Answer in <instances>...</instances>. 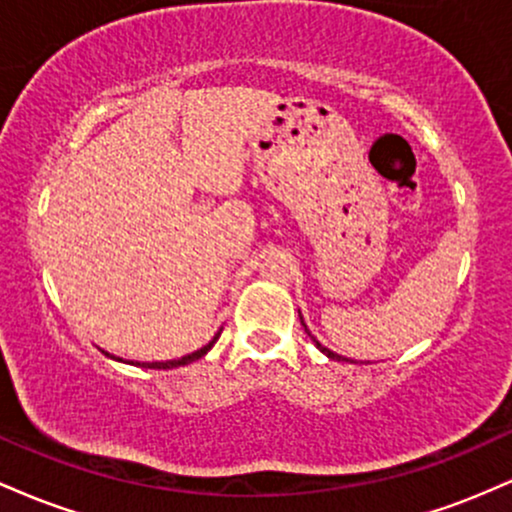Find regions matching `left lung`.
Wrapping results in <instances>:
<instances>
[{"mask_svg":"<svg viewBox=\"0 0 512 512\" xmlns=\"http://www.w3.org/2000/svg\"><path fill=\"white\" fill-rule=\"evenodd\" d=\"M301 322H303V317H301ZM303 327H305V322H303ZM305 332H308V337H310V339H313V342H315V346H317V349H320V351H322V354H325L327 358H334V361H349V358H344V356L334 354V351H330V349H327V346H322L320 342H317V339L313 337V334H310V330H308V327H305Z\"/></svg>","mask_w":512,"mask_h":512,"instance_id":"1","label":"left lung"}]
</instances>
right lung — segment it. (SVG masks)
Here are the masks:
<instances>
[{
	"label": "right lung",
	"mask_w": 512,
	"mask_h": 512,
	"mask_svg": "<svg viewBox=\"0 0 512 512\" xmlns=\"http://www.w3.org/2000/svg\"><path fill=\"white\" fill-rule=\"evenodd\" d=\"M219 334L221 332H216L214 334V339H211V342L207 344V346H202V349H197V351H192V354H187V356H182V358H173V361H151V363H139L137 361V366H142V368H178V366H187V363H192V361H197V358H202L204 354H207V351L211 349V346L216 344V339H219ZM105 356H110V354H105ZM110 358H115V356H110ZM115 361H122V358H115ZM127 363H134V361H127Z\"/></svg>",
	"instance_id": "right-lung-1"
}]
</instances>
